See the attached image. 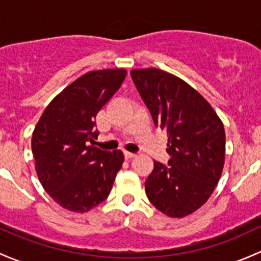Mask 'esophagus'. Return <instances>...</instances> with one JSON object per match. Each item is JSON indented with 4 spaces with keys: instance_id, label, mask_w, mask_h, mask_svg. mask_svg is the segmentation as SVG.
Segmentation results:
<instances>
[{
    "instance_id": "34e87169",
    "label": "esophagus",
    "mask_w": 261,
    "mask_h": 261,
    "mask_svg": "<svg viewBox=\"0 0 261 261\" xmlns=\"http://www.w3.org/2000/svg\"><path fill=\"white\" fill-rule=\"evenodd\" d=\"M123 155H125V159H133V158H135L136 156V153H133V152H128V151H125L123 152Z\"/></svg>"
}]
</instances>
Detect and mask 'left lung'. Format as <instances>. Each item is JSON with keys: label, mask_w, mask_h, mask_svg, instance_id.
I'll list each match as a JSON object with an SVG mask.
<instances>
[{"label": "left lung", "mask_w": 261, "mask_h": 261, "mask_svg": "<svg viewBox=\"0 0 261 261\" xmlns=\"http://www.w3.org/2000/svg\"><path fill=\"white\" fill-rule=\"evenodd\" d=\"M131 77L156 127L167 133L169 165L155 161L145 181L150 202L170 218H184L207 201L225 160L224 125L195 89L159 68Z\"/></svg>", "instance_id": "obj_1"}]
</instances>
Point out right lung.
Here are the masks:
<instances>
[{"label": "right lung", "instance_id": "add662e5", "mask_svg": "<svg viewBox=\"0 0 261 261\" xmlns=\"http://www.w3.org/2000/svg\"><path fill=\"white\" fill-rule=\"evenodd\" d=\"M125 77V68L85 73L48 103L35 127L31 145L38 180L65 209L86 213L111 191L123 153L95 146L96 115Z\"/></svg>", "mask_w": 261, "mask_h": 261}]
</instances>
